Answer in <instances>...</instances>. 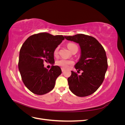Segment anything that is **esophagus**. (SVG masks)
I'll use <instances>...</instances> for the list:
<instances>
[{
    "mask_svg": "<svg viewBox=\"0 0 125 125\" xmlns=\"http://www.w3.org/2000/svg\"><path fill=\"white\" fill-rule=\"evenodd\" d=\"M65 70V68H62V71L63 72Z\"/></svg>",
    "mask_w": 125,
    "mask_h": 125,
    "instance_id": "34e87169",
    "label": "esophagus"
}]
</instances>
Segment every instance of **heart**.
Instances as JSON below:
<instances>
[{
    "instance_id": "obj_1",
    "label": "heart",
    "mask_w": 125,
    "mask_h": 125,
    "mask_svg": "<svg viewBox=\"0 0 125 125\" xmlns=\"http://www.w3.org/2000/svg\"><path fill=\"white\" fill-rule=\"evenodd\" d=\"M67 47L71 52L73 51L75 48H77V47L78 48L77 45H75L74 43H71L68 44ZM58 51H59V47H57L55 49V50L54 51V55L55 56H57L58 55ZM56 63L57 65L60 67L66 68H68L70 65H73L74 63V62L73 61V60H66L65 59H61L58 60V61Z\"/></svg>"
}]
</instances>
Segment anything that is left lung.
<instances>
[{
	"mask_svg": "<svg viewBox=\"0 0 125 125\" xmlns=\"http://www.w3.org/2000/svg\"><path fill=\"white\" fill-rule=\"evenodd\" d=\"M65 38L78 43L81 51L80 58L75 64V68L83 73L79 75L71 71V76L68 78L69 89L79 97L91 95L103 83L107 69L105 51L99 41L89 35L78 34L65 36Z\"/></svg>",
	"mask_w": 125,
	"mask_h": 125,
	"instance_id": "1",
	"label": "left lung"
}]
</instances>
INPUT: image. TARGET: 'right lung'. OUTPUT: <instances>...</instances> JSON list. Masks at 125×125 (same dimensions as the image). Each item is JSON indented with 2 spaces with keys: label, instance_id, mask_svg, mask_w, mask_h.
Returning a JSON list of instances; mask_svg holds the SVG:
<instances>
[{
  "label": "right lung",
  "instance_id": "obj_1",
  "mask_svg": "<svg viewBox=\"0 0 125 125\" xmlns=\"http://www.w3.org/2000/svg\"><path fill=\"white\" fill-rule=\"evenodd\" d=\"M64 39L62 35L43 32L30 36L22 45L19 70L24 85L34 94L43 95L54 89L62 70L58 66H52L48 70L44 62L54 63V51Z\"/></svg>",
  "mask_w": 125,
  "mask_h": 125
}]
</instances>
